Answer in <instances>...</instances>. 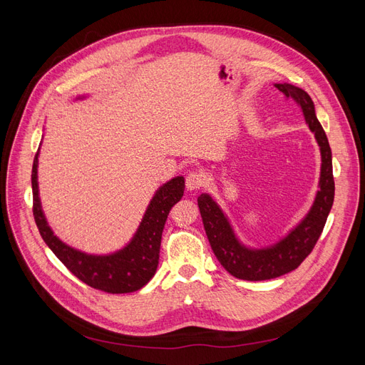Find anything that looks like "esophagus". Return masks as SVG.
Instances as JSON below:
<instances>
[{
    "mask_svg": "<svg viewBox=\"0 0 365 365\" xmlns=\"http://www.w3.org/2000/svg\"><path fill=\"white\" fill-rule=\"evenodd\" d=\"M204 182H205V178H204V175L200 172H190L185 176V187H187V190H190V192L201 189Z\"/></svg>",
    "mask_w": 365,
    "mask_h": 365,
    "instance_id": "1",
    "label": "esophagus"
}]
</instances>
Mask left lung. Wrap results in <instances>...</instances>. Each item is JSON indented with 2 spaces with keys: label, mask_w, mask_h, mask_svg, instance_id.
Returning <instances> with one entry per match:
<instances>
[{
  "label": "left lung",
  "mask_w": 365,
  "mask_h": 365,
  "mask_svg": "<svg viewBox=\"0 0 365 365\" xmlns=\"http://www.w3.org/2000/svg\"><path fill=\"white\" fill-rule=\"evenodd\" d=\"M275 88L302 108L306 123L314 132L322 152V172H319V190L309 213L277 244L267 248H248L237 239L228 217L212 196L202 193L197 197L201 217L210 245L220 264L236 279L259 282L280 277L288 274L311 254L317 240L323 233L330 208L334 204L335 182L332 172V150L323 126L315 115V106L311 96L291 83H275Z\"/></svg>",
  "instance_id": "8db88e82"
}]
</instances>
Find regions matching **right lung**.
<instances>
[{
    "label": "right lung",
    "mask_w": 365,
    "mask_h": 365,
    "mask_svg": "<svg viewBox=\"0 0 365 365\" xmlns=\"http://www.w3.org/2000/svg\"><path fill=\"white\" fill-rule=\"evenodd\" d=\"M83 98V97H77ZM38 157L33 160L31 190H33V216L39 233L48 248L77 279L94 289L108 294H128L141 289L157 271L160 260L161 235L170 208L184 195V178L175 176L163 184L150 200L140 227L129 244L113 254L96 256L74 250L54 236L46 215L42 212L38 187Z\"/></svg>",
    "instance_id": "obj_1"
}]
</instances>
